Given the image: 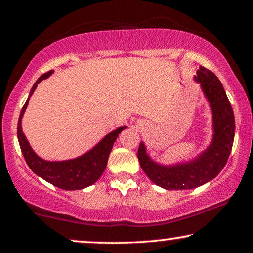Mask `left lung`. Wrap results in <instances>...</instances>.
<instances>
[{"label": "left lung", "instance_id": "obj_1", "mask_svg": "<svg viewBox=\"0 0 253 253\" xmlns=\"http://www.w3.org/2000/svg\"><path fill=\"white\" fill-rule=\"evenodd\" d=\"M212 112V140L202 153L188 161L162 165L147 153L141 141L138 160L145 174L154 184L166 190H189L198 188L215 178L227 164L235 137V117L219 78L209 69L200 67L195 76Z\"/></svg>", "mask_w": 253, "mask_h": 253}]
</instances>
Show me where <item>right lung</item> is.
<instances>
[{
    "mask_svg": "<svg viewBox=\"0 0 253 253\" xmlns=\"http://www.w3.org/2000/svg\"><path fill=\"white\" fill-rule=\"evenodd\" d=\"M53 72L54 71L51 70L47 74H43L31 88L29 98L20 112L18 126H17V137H18L24 159L34 174L62 190H82L94 184L101 177L106 169L114 143L122 130L126 129L127 126H123L113 130L112 132L106 134L95 146L77 158L62 161H49L40 158L31 147L29 140L23 132L22 119L29 105L30 98L36 91L38 84L43 79H47Z\"/></svg>",
    "mask_w": 253,
    "mask_h": 253,
    "instance_id": "1",
    "label": "right lung"
}]
</instances>
